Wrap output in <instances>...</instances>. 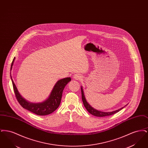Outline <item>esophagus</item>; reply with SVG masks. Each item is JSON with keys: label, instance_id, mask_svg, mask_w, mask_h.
Instances as JSON below:
<instances>
[{"label": "esophagus", "instance_id": "1", "mask_svg": "<svg viewBox=\"0 0 148 148\" xmlns=\"http://www.w3.org/2000/svg\"><path fill=\"white\" fill-rule=\"evenodd\" d=\"M74 78L75 80H80L82 78V77L81 76V75H80L79 74H77L74 75Z\"/></svg>", "mask_w": 148, "mask_h": 148}]
</instances>
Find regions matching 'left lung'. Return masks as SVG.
Instances as JSON below:
<instances>
[{"mask_svg": "<svg viewBox=\"0 0 148 148\" xmlns=\"http://www.w3.org/2000/svg\"><path fill=\"white\" fill-rule=\"evenodd\" d=\"M81 92H82V100L84 104L85 108H86V109L88 111V112L90 113L92 115H93L94 116H99V117H103V116H109L111 115L114 114L115 113H118V112H119L120 110H121L123 108H124V107L120 108L118 110H116L115 111H113V112H100L97 110L95 109H94L93 108H92L91 106H90L88 103L86 101V100L85 97L84 93V91L83 89V88L81 87Z\"/></svg>", "mask_w": 148, "mask_h": 148, "instance_id": "obj_1", "label": "left lung"}]
</instances>
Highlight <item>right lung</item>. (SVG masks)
<instances>
[{"label": "right lung", "mask_w": 148, "mask_h": 148, "mask_svg": "<svg viewBox=\"0 0 148 148\" xmlns=\"http://www.w3.org/2000/svg\"><path fill=\"white\" fill-rule=\"evenodd\" d=\"M14 60L15 58L13 59V60L12 63L10 71L12 69ZM10 77L12 81L13 89L16 98L19 102V103L20 104V105L23 108L28 110L32 113H34L38 115H48L53 113L56 110L60 104L64 89L66 85L71 80V78L70 77H65L58 80L54 85L49 98L45 101L40 103H32L28 102L21 97L14 83V82L11 76V73Z\"/></svg>", "instance_id": "obj_1"}]
</instances>
